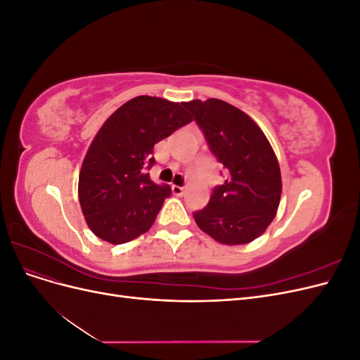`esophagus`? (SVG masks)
Here are the masks:
<instances>
[{
  "label": "esophagus",
  "mask_w": 360,
  "mask_h": 360,
  "mask_svg": "<svg viewBox=\"0 0 360 360\" xmlns=\"http://www.w3.org/2000/svg\"><path fill=\"white\" fill-rule=\"evenodd\" d=\"M171 189H172V193H174V195H177V197H181V195L184 193V188L177 186V184H172Z\"/></svg>",
  "instance_id": "34e87169"
}]
</instances>
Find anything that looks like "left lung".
I'll return each instance as SVG.
<instances>
[{"instance_id":"1","label":"left lung","mask_w":360,"mask_h":360,"mask_svg":"<svg viewBox=\"0 0 360 360\" xmlns=\"http://www.w3.org/2000/svg\"><path fill=\"white\" fill-rule=\"evenodd\" d=\"M193 115L212 155L228 176L214 186L209 204L193 212L204 233L224 245L255 240L274 221L281 200L279 163L252 118L219 99L183 105Z\"/></svg>"}]
</instances>
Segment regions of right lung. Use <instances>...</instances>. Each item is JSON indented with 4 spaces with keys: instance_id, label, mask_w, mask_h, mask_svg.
<instances>
[{
    "instance_id": "right-lung-1",
    "label": "right lung",
    "mask_w": 360,
    "mask_h": 360,
    "mask_svg": "<svg viewBox=\"0 0 360 360\" xmlns=\"http://www.w3.org/2000/svg\"><path fill=\"white\" fill-rule=\"evenodd\" d=\"M184 103L138 96L106 120L86 151L78 195L90 230L122 245L150 230L169 184L151 181L153 147L192 122Z\"/></svg>"
}]
</instances>
